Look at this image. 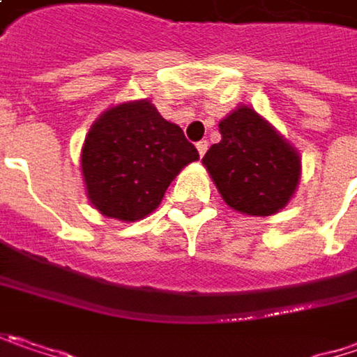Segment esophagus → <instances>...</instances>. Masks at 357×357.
<instances>
[{"mask_svg": "<svg viewBox=\"0 0 357 357\" xmlns=\"http://www.w3.org/2000/svg\"><path fill=\"white\" fill-rule=\"evenodd\" d=\"M196 149H198L199 158H204V153L208 151V141H199V143H196Z\"/></svg>", "mask_w": 357, "mask_h": 357, "instance_id": "esophagus-1", "label": "esophagus"}]
</instances>
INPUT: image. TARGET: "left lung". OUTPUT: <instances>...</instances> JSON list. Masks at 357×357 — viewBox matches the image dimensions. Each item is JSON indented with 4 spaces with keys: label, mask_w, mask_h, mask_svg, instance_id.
I'll return each instance as SVG.
<instances>
[{
    "label": "left lung",
    "mask_w": 357,
    "mask_h": 357,
    "mask_svg": "<svg viewBox=\"0 0 357 357\" xmlns=\"http://www.w3.org/2000/svg\"><path fill=\"white\" fill-rule=\"evenodd\" d=\"M220 143L202 161L224 202L250 216H271L284 208L301 176L297 151L248 107L220 121Z\"/></svg>",
    "instance_id": "1"
}]
</instances>
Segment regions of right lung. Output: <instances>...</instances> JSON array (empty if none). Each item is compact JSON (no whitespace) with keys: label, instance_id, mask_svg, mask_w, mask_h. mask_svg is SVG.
<instances>
[{"label":"right lung","instance_id":"right-lung-1","mask_svg":"<svg viewBox=\"0 0 357 357\" xmlns=\"http://www.w3.org/2000/svg\"><path fill=\"white\" fill-rule=\"evenodd\" d=\"M198 149L149 100L102 113L82 147L89 199L109 218L133 222L153 212L172 179L196 161Z\"/></svg>","mask_w":357,"mask_h":357}]
</instances>
